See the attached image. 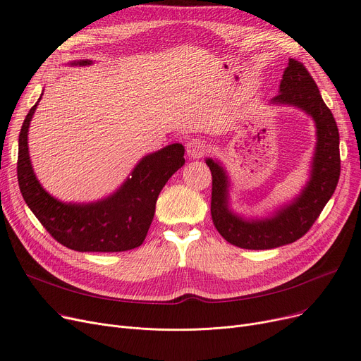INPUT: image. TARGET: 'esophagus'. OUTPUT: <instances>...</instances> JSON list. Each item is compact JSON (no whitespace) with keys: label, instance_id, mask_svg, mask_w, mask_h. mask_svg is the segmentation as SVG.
Listing matches in <instances>:
<instances>
[{"label":"esophagus","instance_id":"34e87169","mask_svg":"<svg viewBox=\"0 0 361 361\" xmlns=\"http://www.w3.org/2000/svg\"><path fill=\"white\" fill-rule=\"evenodd\" d=\"M207 151H209V144L205 142L204 140H201V138L191 140L190 142L186 144V152H188V156H190L191 159H200Z\"/></svg>","mask_w":361,"mask_h":361}]
</instances>
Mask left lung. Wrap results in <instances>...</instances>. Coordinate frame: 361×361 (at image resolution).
Segmentation results:
<instances>
[{"label": "left lung", "mask_w": 361, "mask_h": 361, "mask_svg": "<svg viewBox=\"0 0 361 361\" xmlns=\"http://www.w3.org/2000/svg\"><path fill=\"white\" fill-rule=\"evenodd\" d=\"M273 104L294 106L312 116L317 129V144L310 180L301 194L269 219L247 220L229 209V180L219 161L207 159L212 170V219L219 233L232 245L245 250H270L304 236L334 195L341 173L339 132L332 111L324 104L312 75L302 63L289 59L279 94Z\"/></svg>", "instance_id": "8db88e82"}]
</instances>
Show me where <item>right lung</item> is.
Masks as SVG:
<instances>
[{"mask_svg":"<svg viewBox=\"0 0 361 361\" xmlns=\"http://www.w3.org/2000/svg\"><path fill=\"white\" fill-rule=\"evenodd\" d=\"M91 63L80 60L72 64ZM37 106L38 102L29 110L20 129L17 157V180L32 213L57 243L75 251L118 252L140 247L156 213L160 191L185 164L183 145L171 144L148 154L132 170V178L104 200L90 204L61 202L44 190L30 164L27 130Z\"/></svg>","mask_w":361,"mask_h":361,"instance_id":"1","label":"right lung"}]
</instances>
